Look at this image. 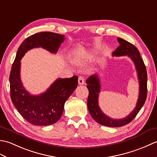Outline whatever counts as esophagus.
I'll use <instances>...</instances> for the list:
<instances>
[{"instance_id":"1","label":"esophagus","mask_w":157,"mask_h":157,"mask_svg":"<svg viewBox=\"0 0 157 157\" xmlns=\"http://www.w3.org/2000/svg\"><path fill=\"white\" fill-rule=\"evenodd\" d=\"M78 84L79 85H83L84 84V77L79 76L78 78Z\"/></svg>"}]
</instances>
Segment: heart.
Here are the masks:
<instances>
[{
	"instance_id": "heart-1",
	"label": "heart",
	"mask_w": 157,
	"mask_h": 157,
	"mask_svg": "<svg viewBox=\"0 0 157 157\" xmlns=\"http://www.w3.org/2000/svg\"><path fill=\"white\" fill-rule=\"evenodd\" d=\"M74 62L76 63V64L81 65V64H82L83 63H84V61H83L82 59H75Z\"/></svg>"
}]
</instances>
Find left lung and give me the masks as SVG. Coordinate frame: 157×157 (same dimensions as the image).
<instances>
[{"instance_id":"8db88e82","label":"left lung","mask_w":157,"mask_h":157,"mask_svg":"<svg viewBox=\"0 0 157 157\" xmlns=\"http://www.w3.org/2000/svg\"><path fill=\"white\" fill-rule=\"evenodd\" d=\"M119 47L113 52V56H128L134 62L138 73L139 81V96L136 106L129 115L123 119H112L103 113L98 105V96L101 92V84L97 74L92 75L87 79L86 87L89 91L87 105L92 117L102 125L118 128L131 122L144 105L147 96V72L146 66L138 48L131 43L121 38H117Z\"/></svg>"}]
</instances>
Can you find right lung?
I'll return each instance as SVG.
<instances>
[{
  "mask_svg": "<svg viewBox=\"0 0 157 157\" xmlns=\"http://www.w3.org/2000/svg\"><path fill=\"white\" fill-rule=\"evenodd\" d=\"M65 37L56 33L44 32L29 36L17 52L9 76L11 98L23 118L34 125L46 126L57 122L63 113L67 100L77 88L78 78H59L45 92L32 95L23 87L20 78L21 60L26 52L41 47L56 54Z\"/></svg>",
  "mask_w": 157,
  "mask_h": 157,
  "instance_id": "obj_1",
  "label": "right lung"
}]
</instances>
